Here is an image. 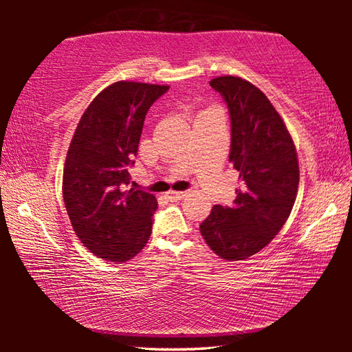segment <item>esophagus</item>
I'll return each mask as SVG.
<instances>
[{
  "mask_svg": "<svg viewBox=\"0 0 352 352\" xmlns=\"http://www.w3.org/2000/svg\"><path fill=\"white\" fill-rule=\"evenodd\" d=\"M184 195H186V192H182V190H170V192H168V199L170 201H177L182 200Z\"/></svg>",
  "mask_w": 352,
  "mask_h": 352,
  "instance_id": "1",
  "label": "esophagus"
}]
</instances>
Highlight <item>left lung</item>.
<instances>
[{
	"label": "left lung",
	"instance_id": "left-lung-1",
	"mask_svg": "<svg viewBox=\"0 0 352 352\" xmlns=\"http://www.w3.org/2000/svg\"><path fill=\"white\" fill-rule=\"evenodd\" d=\"M210 85L228 107L230 162L242 188L233 205L212 208L200 233L222 259L242 261L281 231L295 204L300 168L287 127L259 88L234 76L216 77Z\"/></svg>",
	"mask_w": 352,
	"mask_h": 352
}]
</instances>
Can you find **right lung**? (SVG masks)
<instances>
[{"label":"right lung","instance_id":"add662e5","mask_svg":"<svg viewBox=\"0 0 352 352\" xmlns=\"http://www.w3.org/2000/svg\"><path fill=\"white\" fill-rule=\"evenodd\" d=\"M169 90L121 80L100 91L83 113L67 153L63 200L76 236L98 258L126 262L152 233L158 201L129 189V168L148 109Z\"/></svg>","mask_w":352,"mask_h":352}]
</instances>
